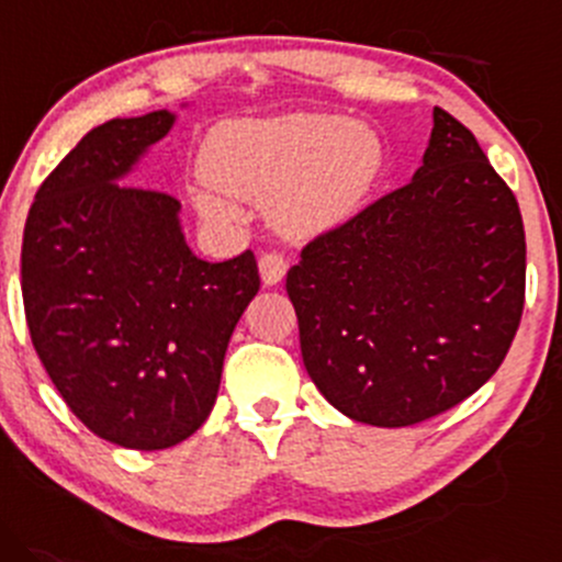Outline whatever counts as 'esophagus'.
Here are the masks:
<instances>
[{
	"instance_id": "34e87169",
	"label": "esophagus",
	"mask_w": 562,
	"mask_h": 562,
	"mask_svg": "<svg viewBox=\"0 0 562 562\" xmlns=\"http://www.w3.org/2000/svg\"><path fill=\"white\" fill-rule=\"evenodd\" d=\"M260 279L265 286H276V283L283 281V276H286V260H283L281 255H276V251H268V255L260 257Z\"/></svg>"
}]
</instances>
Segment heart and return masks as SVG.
Returning <instances> with one entry per match:
<instances>
[{"mask_svg": "<svg viewBox=\"0 0 562 562\" xmlns=\"http://www.w3.org/2000/svg\"><path fill=\"white\" fill-rule=\"evenodd\" d=\"M384 145L374 130L337 113L297 111L273 119H231L204 140L206 182L193 206L212 220L233 210L223 193L268 204V217L292 238L342 228L363 210L384 172Z\"/></svg>", "mask_w": 562, "mask_h": 562, "instance_id": "obj_1", "label": "heart"}]
</instances>
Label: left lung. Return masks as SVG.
<instances>
[{
    "label": "left lung",
    "instance_id": "8db88e82",
    "mask_svg": "<svg viewBox=\"0 0 562 562\" xmlns=\"http://www.w3.org/2000/svg\"><path fill=\"white\" fill-rule=\"evenodd\" d=\"M307 374L345 417L408 427L499 369L526 300V233L475 135L432 109L422 167L286 276Z\"/></svg>",
    "mask_w": 562,
    "mask_h": 562
}]
</instances>
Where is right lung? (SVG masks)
I'll use <instances>...</instances> for the list:
<instances>
[{
    "instance_id": "add662e5",
    "label": "right lung",
    "mask_w": 562,
    "mask_h": 562,
    "mask_svg": "<svg viewBox=\"0 0 562 562\" xmlns=\"http://www.w3.org/2000/svg\"><path fill=\"white\" fill-rule=\"evenodd\" d=\"M178 113L87 132L36 191L21 289L36 356L63 401L122 449L178 446L210 417L225 350L260 289L255 255L206 262L180 201L122 186Z\"/></svg>"
}]
</instances>
